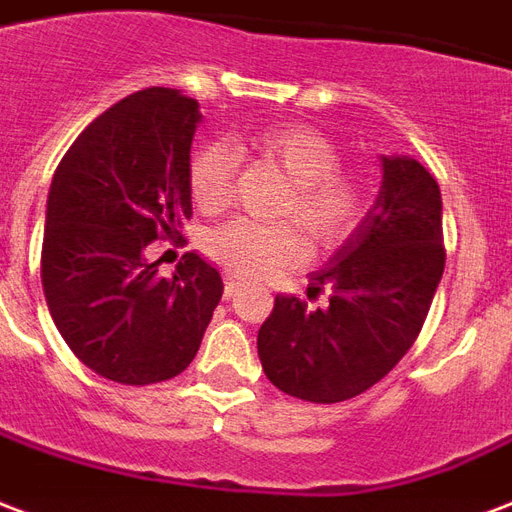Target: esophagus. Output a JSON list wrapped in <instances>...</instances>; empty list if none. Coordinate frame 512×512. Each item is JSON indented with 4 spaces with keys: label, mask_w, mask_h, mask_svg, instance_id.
<instances>
[{
    "label": "esophagus",
    "mask_w": 512,
    "mask_h": 512,
    "mask_svg": "<svg viewBox=\"0 0 512 512\" xmlns=\"http://www.w3.org/2000/svg\"><path fill=\"white\" fill-rule=\"evenodd\" d=\"M226 299H234L237 294H240V280L234 278H226V288H224Z\"/></svg>",
    "instance_id": "1"
}]
</instances>
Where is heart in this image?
Returning a JSON list of instances; mask_svg holds the SVG:
<instances>
[{"instance_id": "1", "label": "heart", "mask_w": 512, "mask_h": 512, "mask_svg": "<svg viewBox=\"0 0 512 512\" xmlns=\"http://www.w3.org/2000/svg\"><path fill=\"white\" fill-rule=\"evenodd\" d=\"M256 151L291 180L280 215L305 232L313 253L340 248L359 229L367 197L353 175L340 169L329 137L310 126L280 124L261 129L237 145L207 142L191 159V197L202 210L226 205L240 153ZM205 251L237 278L261 280L305 259V240L294 226L234 218L205 234Z\"/></svg>"}]
</instances>
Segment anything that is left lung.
Listing matches in <instances>:
<instances>
[{
  "mask_svg": "<svg viewBox=\"0 0 512 512\" xmlns=\"http://www.w3.org/2000/svg\"><path fill=\"white\" fill-rule=\"evenodd\" d=\"M383 183L359 229L310 272V307L275 297L261 324L264 375L288 397L345 402L375 386L416 343L445 267L443 197L429 169L410 156H380Z\"/></svg>",
  "mask_w": 512,
  "mask_h": 512,
  "instance_id": "obj_1",
  "label": "left lung"
}]
</instances>
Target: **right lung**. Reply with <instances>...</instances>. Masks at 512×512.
Here are the masks:
<instances>
[{
    "mask_svg": "<svg viewBox=\"0 0 512 512\" xmlns=\"http://www.w3.org/2000/svg\"><path fill=\"white\" fill-rule=\"evenodd\" d=\"M202 113L175 88H145L86 126L48 191L42 291L53 324L88 370L124 386L194 361L224 280L199 253L172 278L145 259L191 218V142Z\"/></svg>",
    "mask_w": 512,
    "mask_h": 512,
    "instance_id": "obj_1",
    "label": "right lung"
}]
</instances>
